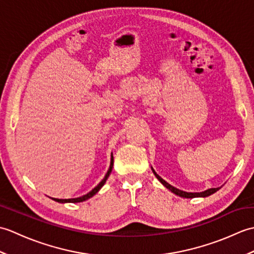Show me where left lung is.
Here are the masks:
<instances>
[{
    "mask_svg": "<svg viewBox=\"0 0 254 254\" xmlns=\"http://www.w3.org/2000/svg\"><path fill=\"white\" fill-rule=\"evenodd\" d=\"M154 175L156 176V178L163 183V185L168 189V190H170L172 193H175L176 195H179L181 197H186V198H193V197H206V196H209L210 194L215 193L216 191H218L220 188H212V189H207V190H205L203 192H186V191H182V190H179V189H177L175 187H172L171 185H169L168 182H166L163 178L159 177L157 174H156L155 170L152 168Z\"/></svg>",
    "mask_w": 254,
    "mask_h": 254,
    "instance_id": "left-lung-1",
    "label": "left lung"
}]
</instances>
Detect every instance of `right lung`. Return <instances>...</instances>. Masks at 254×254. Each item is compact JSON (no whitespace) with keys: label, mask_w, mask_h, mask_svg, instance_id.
I'll list each match as a JSON object with an SVG mask.
<instances>
[{"label":"right lung","mask_w":254,"mask_h":254,"mask_svg":"<svg viewBox=\"0 0 254 254\" xmlns=\"http://www.w3.org/2000/svg\"><path fill=\"white\" fill-rule=\"evenodd\" d=\"M112 167H113V156H112V154H111V161H110V167H109V169H108V171H107V174H106V176H105V178L104 179H102L101 181H100V183L97 187H95L93 190H91L89 193H87V194H85V195H83V196H80V197H75V198H55V197H51L53 201H56V202H59V203H79V202H84V201H86V199H88V198H90L91 196H94L95 194L98 192L100 189L102 188V186L105 185L106 183V181H107V179H108V177L110 176V174H111V171H112Z\"/></svg>","instance_id":"1"}]
</instances>
